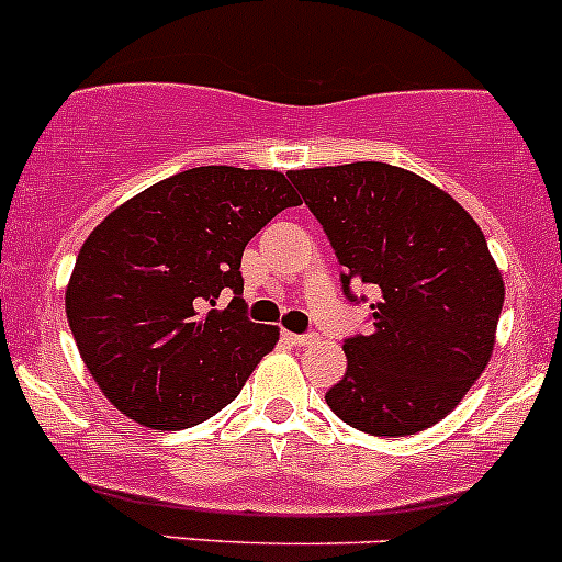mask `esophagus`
Here are the masks:
<instances>
[{"label": "esophagus", "mask_w": 562, "mask_h": 562, "mask_svg": "<svg viewBox=\"0 0 562 562\" xmlns=\"http://www.w3.org/2000/svg\"><path fill=\"white\" fill-rule=\"evenodd\" d=\"M286 339H290L292 345H297V347L317 345V336H314V334H286Z\"/></svg>", "instance_id": "obj_1"}]
</instances>
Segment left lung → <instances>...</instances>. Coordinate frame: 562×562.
I'll use <instances>...</instances> for the list:
<instances>
[{
    "label": "left lung",
    "instance_id": "1",
    "mask_svg": "<svg viewBox=\"0 0 562 562\" xmlns=\"http://www.w3.org/2000/svg\"><path fill=\"white\" fill-rule=\"evenodd\" d=\"M336 250L341 286L370 284L372 334L345 341L328 394L341 422L397 438L445 419L488 367L505 281L450 192L386 162L290 170ZM352 297V295H350Z\"/></svg>",
    "mask_w": 562,
    "mask_h": 562
}]
</instances>
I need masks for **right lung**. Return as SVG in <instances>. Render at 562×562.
Returning <instances> with one entry per match:
<instances>
[{"label":"right lung","instance_id":"add662e5","mask_svg":"<svg viewBox=\"0 0 562 562\" xmlns=\"http://www.w3.org/2000/svg\"><path fill=\"white\" fill-rule=\"evenodd\" d=\"M297 204L281 170L206 165L146 187L90 232L66 314L90 378L121 414L181 430L237 397L278 341V325L243 312V250ZM226 289L238 297L215 310Z\"/></svg>","mask_w":562,"mask_h":562}]
</instances>
